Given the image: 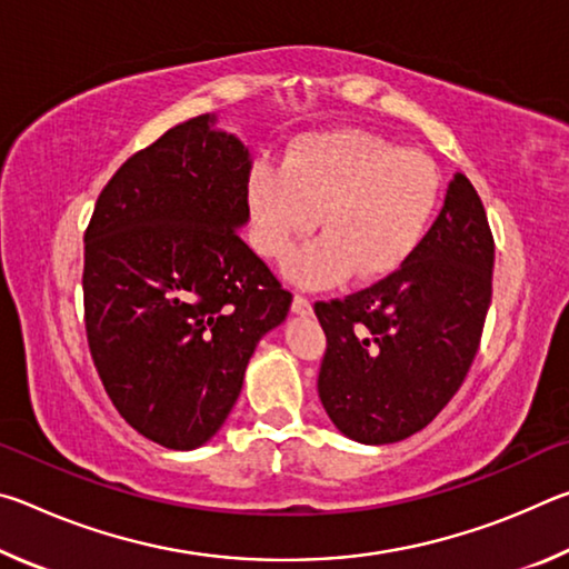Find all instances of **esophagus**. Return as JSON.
<instances>
[{"instance_id":"obj_1","label":"esophagus","mask_w":569,"mask_h":569,"mask_svg":"<svg viewBox=\"0 0 569 569\" xmlns=\"http://www.w3.org/2000/svg\"><path fill=\"white\" fill-rule=\"evenodd\" d=\"M293 313H298V316H308L313 311V306H311V301H308L306 296H301V293H296L293 296Z\"/></svg>"}]
</instances>
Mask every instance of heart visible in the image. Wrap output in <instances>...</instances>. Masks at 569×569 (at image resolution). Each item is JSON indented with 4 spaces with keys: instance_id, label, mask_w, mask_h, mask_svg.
Masks as SVG:
<instances>
[{
    "instance_id": "1",
    "label": "heart",
    "mask_w": 569,
    "mask_h": 569,
    "mask_svg": "<svg viewBox=\"0 0 569 569\" xmlns=\"http://www.w3.org/2000/svg\"><path fill=\"white\" fill-rule=\"evenodd\" d=\"M439 196L431 158L366 130L303 134L283 166L258 158L246 178L250 236L266 258H283L321 216L326 236L283 266L306 288L331 286L351 271L363 281L399 271L427 236Z\"/></svg>"
}]
</instances>
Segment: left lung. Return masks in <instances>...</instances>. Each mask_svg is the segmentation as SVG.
<instances>
[{"mask_svg":"<svg viewBox=\"0 0 569 569\" xmlns=\"http://www.w3.org/2000/svg\"><path fill=\"white\" fill-rule=\"evenodd\" d=\"M492 268L485 206L457 172L435 226L399 271L316 303L326 333L319 397L341 435L393 445L447 407L479 349Z\"/></svg>","mask_w":569,"mask_h":569,"instance_id":"8db88e82","label":"left lung"}]
</instances>
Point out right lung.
Instances as JSON below:
<instances>
[{
  "label": "right lung",
  "instance_id": "obj_1",
  "mask_svg": "<svg viewBox=\"0 0 569 569\" xmlns=\"http://www.w3.org/2000/svg\"><path fill=\"white\" fill-rule=\"evenodd\" d=\"M216 120L180 122L124 160L84 233V329L102 387L132 429L180 451L223 427L293 298L238 236L250 152Z\"/></svg>",
  "mask_w": 569,
  "mask_h": 569
}]
</instances>
